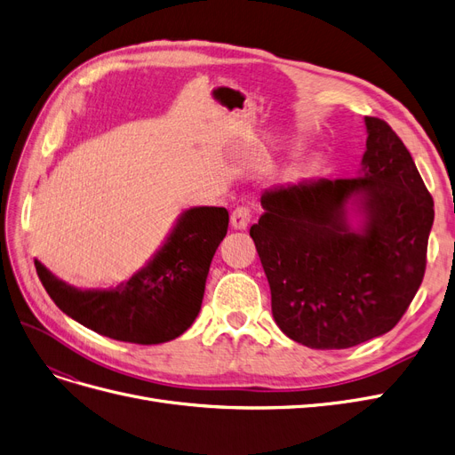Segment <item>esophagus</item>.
<instances>
[{
	"mask_svg": "<svg viewBox=\"0 0 455 455\" xmlns=\"http://www.w3.org/2000/svg\"><path fill=\"white\" fill-rule=\"evenodd\" d=\"M250 220H251V212H250L248 207L243 205V207L233 209V212H231V226L235 229H246Z\"/></svg>",
	"mask_w": 455,
	"mask_h": 455,
	"instance_id": "34e87169",
	"label": "esophagus"
}]
</instances>
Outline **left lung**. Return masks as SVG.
<instances>
[{
  "label": "left lung",
  "instance_id": "1",
  "mask_svg": "<svg viewBox=\"0 0 455 455\" xmlns=\"http://www.w3.org/2000/svg\"><path fill=\"white\" fill-rule=\"evenodd\" d=\"M366 126L358 177L270 188L250 228L275 321L312 349L387 334L424 280L433 197L392 126L379 117H366ZM353 195L367 218L358 234L347 224Z\"/></svg>",
  "mask_w": 455,
  "mask_h": 455
}]
</instances>
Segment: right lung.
Masks as SVG:
<instances>
[{
	"label": "right lung",
	"instance_id": "add662e5",
	"mask_svg": "<svg viewBox=\"0 0 455 455\" xmlns=\"http://www.w3.org/2000/svg\"><path fill=\"white\" fill-rule=\"evenodd\" d=\"M224 207L180 216L153 261L112 291H80L35 261L46 293L63 314L117 341L156 345L183 334L202 307L209 267L228 233Z\"/></svg>",
	"mask_w": 455,
	"mask_h": 455
}]
</instances>
